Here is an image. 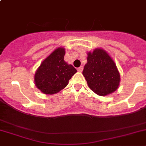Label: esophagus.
I'll list each match as a JSON object with an SVG mask.
<instances>
[{
	"label": "esophagus",
	"instance_id": "1",
	"mask_svg": "<svg viewBox=\"0 0 146 146\" xmlns=\"http://www.w3.org/2000/svg\"><path fill=\"white\" fill-rule=\"evenodd\" d=\"M77 70H78V72H82V70H83V66H80L79 68H77Z\"/></svg>",
	"mask_w": 146,
	"mask_h": 146
}]
</instances>
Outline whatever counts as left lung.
<instances>
[{
    "mask_svg": "<svg viewBox=\"0 0 146 146\" xmlns=\"http://www.w3.org/2000/svg\"><path fill=\"white\" fill-rule=\"evenodd\" d=\"M82 74L89 89L100 96L112 94L120 84V73L115 62L101 48L87 52V62Z\"/></svg>",
    "mask_w": 146,
    "mask_h": 146,
    "instance_id": "1",
    "label": "left lung"
}]
</instances>
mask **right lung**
I'll return each mask as SVG.
<instances>
[{"instance_id":"1","label":"right lung","mask_w":146,"mask_h":146,"mask_svg":"<svg viewBox=\"0 0 146 146\" xmlns=\"http://www.w3.org/2000/svg\"><path fill=\"white\" fill-rule=\"evenodd\" d=\"M65 49L58 47L38 68L34 76L35 86L45 94H54L66 87L68 81L77 72L64 60Z\"/></svg>"}]
</instances>
